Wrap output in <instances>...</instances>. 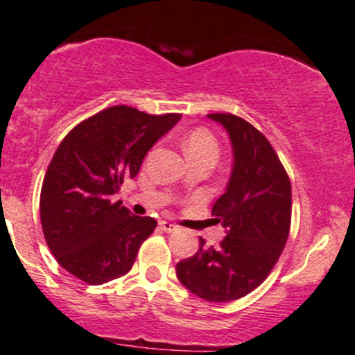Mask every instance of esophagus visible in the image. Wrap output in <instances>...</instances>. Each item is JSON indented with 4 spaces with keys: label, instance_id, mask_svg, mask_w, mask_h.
Instances as JSON below:
<instances>
[{
    "label": "esophagus",
    "instance_id": "1",
    "mask_svg": "<svg viewBox=\"0 0 355 355\" xmlns=\"http://www.w3.org/2000/svg\"><path fill=\"white\" fill-rule=\"evenodd\" d=\"M159 226H161V229H162V231H164V232H174V231H178L176 224L169 223V220H161Z\"/></svg>",
    "mask_w": 355,
    "mask_h": 355
}]
</instances>
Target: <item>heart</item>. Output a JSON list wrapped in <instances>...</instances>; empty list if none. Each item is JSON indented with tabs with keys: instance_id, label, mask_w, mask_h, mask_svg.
<instances>
[{
	"instance_id": "obj_1",
	"label": "heart",
	"mask_w": 355,
	"mask_h": 355,
	"mask_svg": "<svg viewBox=\"0 0 355 355\" xmlns=\"http://www.w3.org/2000/svg\"><path fill=\"white\" fill-rule=\"evenodd\" d=\"M186 153L187 154H212L218 156L219 144L211 131L199 128L194 129L186 139Z\"/></svg>"
}]
</instances>
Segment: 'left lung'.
Wrapping results in <instances>:
<instances>
[{
    "label": "left lung",
    "instance_id": "1",
    "mask_svg": "<svg viewBox=\"0 0 355 355\" xmlns=\"http://www.w3.org/2000/svg\"><path fill=\"white\" fill-rule=\"evenodd\" d=\"M231 139V178L212 206V216L226 229L219 248L199 249L178 262L176 274L191 293L211 302L244 297L269 276L282 254L291 229L293 193L284 166L266 136L234 114L214 112Z\"/></svg>",
    "mask_w": 355,
    "mask_h": 355
}]
</instances>
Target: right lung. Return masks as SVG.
<instances>
[{
	"instance_id": "1",
	"label": "right lung",
	"mask_w": 355,
	"mask_h": 355,
	"mask_svg": "<svg viewBox=\"0 0 355 355\" xmlns=\"http://www.w3.org/2000/svg\"><path fill=\"white\" fill-rule=\"evenodd\" d=\"M181 114L111 106L79 123L54 153L41 187L44 239L62 269L86 284L124 276L157 223L112 202L124 179Z\"/></svg>"
}]
</instances>
